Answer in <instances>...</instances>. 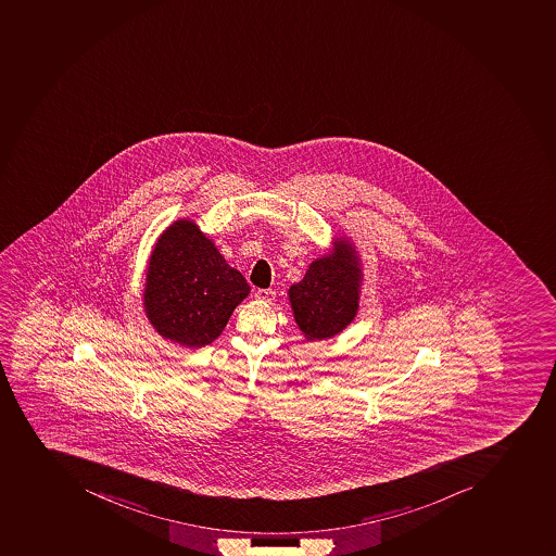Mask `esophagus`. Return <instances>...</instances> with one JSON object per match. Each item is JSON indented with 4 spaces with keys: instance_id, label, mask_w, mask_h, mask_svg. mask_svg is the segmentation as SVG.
<instances>
[{
    "instance_id": "esophagus-1",
    "label": "esophagus",
    "mask_w": 556,
    "mask_h": 556,
    "mask_svg": "<svg viewBox=\"0 0 556 556\" xmlns=\"http://www.w3.org/2000/svg\"><path fill=\"white\" fill-rule=\"evenodd\" d=\"M256 299L263 300V302H274L276 300V291L271 290H257Z\"/></svg>"
}]
</instances>
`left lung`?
Returning <instances> with one entry per match:
<instances>
[{
	"label": "left lung",
	"mask_w": 556,
	"mask_h": 556,
	"mask_svg": "<svg viewBox=\"0 0 556 556\" xmlns=\"http://www.w3.org/2000/svg\"><path fill=\"white\" fill-rule=\"evenodd\" d=\"M362 271L348 242H336L333 253L316 260L290 288L294 319L308 340L330 339L353 321L358 311Z\"/></svg>",
	"instance_id": "8db88e82"
}]
</instances>
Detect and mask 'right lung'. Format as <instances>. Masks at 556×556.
<instances>
[{
    "mask_svg": "<svg viewBox=\"0 0 556 556\" xmlns=\"http://www.w3.org/2000/svg\"><path fill=\"white\" fill-rule=\"evenodd\" d=\"M249 285L191 220L161 235L149 263L143 305L160 336L202 348L220 336Z\"/></svg>",
    "mask_w": 556,
    "mask_h": 556,
    "instance_id": "right-lung-1",
    "label": "right lung"
}]
</instances>
